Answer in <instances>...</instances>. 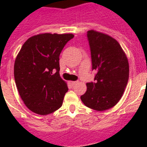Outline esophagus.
I'll list each match as a JSON object with an SVG mask.
<instances>
[{
	"label": "esophagus",
	"mask_w": 147,
	"mask_h": 147,
	"mask_svg": "<svg viewBox=\"0 0 147 147\" xmlns=\"http://www.w3.org/2000/svg\"><path fill=\"white\" fill-rule=\"evenodd\" d=\"M78 83V82H77V81H75V82H70V84H71L72 86H74V85H77Z\"/></svg>",
	"instance_id": "esophagus-1"
}]
</instances>
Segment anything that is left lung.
I'll return each instance as SVG.
<instances>
[{"instance_id": "1", "label": "left lung", "mask_w": 147, "mask_h": 147, "mask_svg": "<svg viewBox=\"0 0 147 147\" xmlns=\"http://www.w3.org/2000/svg\"><path fill=\"white\" fill-rule=\"evenodd\" d=\"M92 69L97 72L95 83H87L81 96L86 107L98 111L111 108L123 95L129 78V63L125 52L114 38L101 32L88 31Z\"/></svg>"}]
</instances>
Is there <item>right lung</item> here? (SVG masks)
Instances as JSON below:
<instances>
[{
	"label": "right lung",
	"mask_w": 147,
	"mask_h": 147,
	"mask_svg": "<svg viewBox=\"0 0 147 147\" xmlns=\"http://www.w3.org/2000/svg\"><path fill=\"white\" fill-rule=\"evenodd\" d=\"M73 37L72 33H40L29 38L17 54L15 83L31 111L47 115L62 106L69 88L59 76V55Z\"/></svg>",
	"instance_id": "right-lung-1"
}]
</instances>
